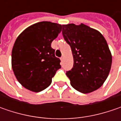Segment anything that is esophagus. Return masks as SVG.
<instances>
[{"label": "esophagus", "instance_id": "34e87169", "mask_svg": "<svg viewBox=\"0 0 121 121\" xmlns=\"http://www.w3.org/2000/svg\"><path fill=\"white\" fill-rule=\"evenodd\" d=\"M60 60H61L62 62H63V60H64V56H62V57L60 58Z\"/></svg>", "mask_w": 121, "mask_h": 121}]
</instances>
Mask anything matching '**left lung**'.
Masks as SVG:
<instances>
[{"instance_id":"obj_1","label":"left lung","mask_w":121,"mask_h":121,"mask_svg":"<svg viewBox=\"0 0 121 121\" xmlns=\"http://www.w3.org/2000/svg\"><path fill=\"white\" fill-rule=\"evenodd\" d=\"M63 35L71 46L73 67L66 75L73 88L90 93L103 85L108 76L112 54L100 31L83 23L63 25Z\"/></svg>"}]
</instances>
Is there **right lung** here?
Listing matches in <instances>:
<instances>
[{
  "label": "right lung",
  "instance_id": "right-lung-1",
  "mask_svg": "<svg viewBox=\"0 0 121 121\" xmlns=\"http://www.w3.org/2000/svg\"><path fill=\"white\" fill-rule=\"evenodd\" d=\"M61 30L60 24L42 21L28 27L17 37L12 50V69L25 88L39 92L51 84L61 68L51 43Z\"/></svg>",
  "mask_w": 121,
  "mask_h": 121
}]
</instances>
